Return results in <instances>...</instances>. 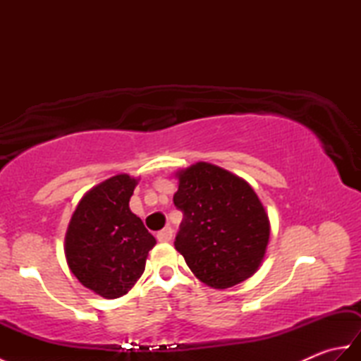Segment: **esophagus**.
I'll list each match as a JSON object with an SVG mask.
<instances>
[{
    "instance_id": "obj_1",
    "label": "esophagus",
    "mask_w": 361,
    "mask_h": 361,
    "mask_svg": "<svg viewBox=\"0 0 361 361\" xmlns=\"http://www.w3.org/2000/svg\"><path fill=\"white\" fill-rule=\"evenodd\" d=\"M172 235H173L172 228L166 226L164 229H161V231L157 234V239H158V242H171Z\"/></svg>"
}]
</instances>
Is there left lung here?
<instances>
[{
	"label": "left lung",
	"instance_id": "obj_1",
	"mask_svg": "<svg viewBox=\"0 0 361 361\" xmlns=\"http://www.w3.org/2000/svg\"><path fill=\"white\" fill-rule=\"evenodd\" d=\"M173 203L183 212L175 248L198 279L229 288L257 271L270 239V220L247 181L209 163L176 173Z\"/></svg>",
	"mask_w": 361,
	"mask_h": 361
}]
</instances>
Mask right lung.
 <instances>
[{
    "mask_svg": "<svg viewBox=\"0 0 361 361\" xmlns=\"http://www.w3.org/2000/svg\"><path fill=\"white\" fill-rule=\"evenodd\" d=\"M137 180L126 173L90 189L75 208L65 237V256L82 286L106 299L132 288L141 278L155 237L130 211Z\"/></svg>",
    "mask_w": 361,
    "mask_h": 361,
    "instance_id": "add662e5",
    "label": "right lung"
}]
</instances>
